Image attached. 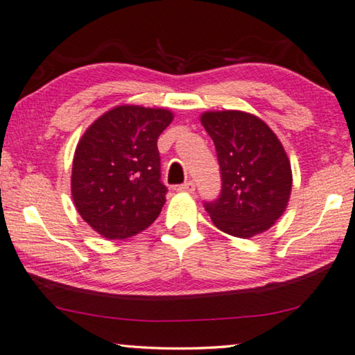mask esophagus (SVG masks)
<instances>
[{
	"label": "esophagus",
	"instance_id": "obj_1",
	"mask_svg": "<svg viewBox=\"0 0 355 355\" xmlns=\"http://www.w3.org/2000/svg\"><path fill=\"white\" fill-rule=\"evenodd\" d=\"M177 189H178V191H182V193H194V189H196V184H194L193 182H184L183 184H180Z\"/></svg>",
	"mask_w": 355,
	"mask_h": 355
}]
</instances>
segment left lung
<instances>
[{
  "label": "left lung",
  "instance_id": "8db88e82",
  "mask_svg": "<svg viewBox=\"0 0 355 355\" xmlns=\"http://www.w3.org/2000/svg\"><path fill=\"white\" fill-rule=\"evenodd\" d=\"M201 123L216 144L222 191L204 207L214 225L238 238L266 232L283 216L293 187L291 164L277 135L243 111H209Z\"/></svg>",
  "mask_w": 355,
  "mask_h": 355
}]
</instances>
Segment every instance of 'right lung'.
<instances>
[{
  "instance_id": "add662e5",
  "label": "right lung",
  "mask_w": 355,
  "mask_h": 355,
  "mask_svg": "<svg viewBox=\"0 0 355 355\" xmlns=\"http://www.w3.org/2000/svg\"><path fill=\"white\" fill-rule=\"evenodd\" d=\"M173 121L167 109L117 106L98 117L77 144L72 198L85 222L107 239L148 228L166 204L157 138Z\"/></svg>"
}]
</instances>
